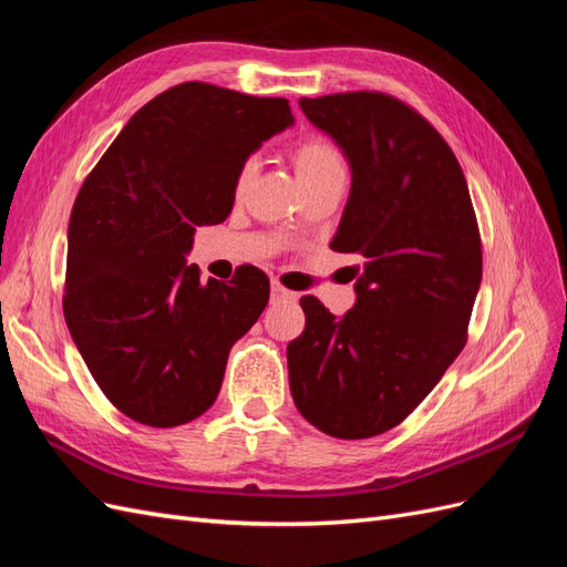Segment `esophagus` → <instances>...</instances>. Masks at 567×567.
<instances>
[{
  "instance_id": "esophagus-1",
  "label": "esophagus",
  "mask_w": 567,
  "mask_h": 567,
  "mask_svg": "<svg viewBox=\"0 0 567 567\" xmlns=\"http://www.w3.org/2000/svg\"><path fill=\"white\" fill-rule=\"evenodd\" d=\"M286 300H296V293H290L279 281H271V302H286Z\"/></svg>"
}]
</instances>
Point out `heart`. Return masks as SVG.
Listing matches in <instances>:
<instances>
[{
	"label": "heart",
	"instance_id": "heart-1",
	"mask_svg": "<svg viewBox=\"0 0 567 567\" xmlns=\"http://www.w3.org/2000/svg\"><path fill=\"white\" fill-rule=\"evenodd\" d=\"M293 165L300 179V186L312 184L326 175L333 173H346V161H342L340 151L329 144L326 140H305L293 148ZM250 177V165H244L241 173H238V188L246 184Z\"/></svg>",
	"mask_w": 567,
	"mask_h": 567
}]
</instances>
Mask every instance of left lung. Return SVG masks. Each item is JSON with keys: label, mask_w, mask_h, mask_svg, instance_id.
I'll list each match as a JSON object with an SVG mask.
<instances>
[{"label": "left lung", "mask_w": 567, "mask_h": 567, "mask_svg": "<svg viewBox=\"0 0 567 567\" xmlns=\"http://www.w3.org/2000/svg\"><path fill=\"white\" fill-rule=\"evenodd\" d=\"M300 109L350 163L331 248L364 265L340 319L300 298L288 383L321 433L364 440L402 423L466 346L483 248L463 169L414 109L381 92L302 96Z\"/></svg>", "instance_id": "left-lung-1"}]
</instances>
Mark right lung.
<instances>
[{
  "label": "right lung",
  "mask_w": 567,
  "mask_h": 567,
  "mask_svg": "<svg viewBox=\"0 0 567 567\" xmlns=\"http://www.w3.org/2000/svg\"><path fill=\"white\" fill-rule=\"evenodd\" d=\"M293 123L286 99L184 82L136 111L84 179L68 225L63 315L125 416L175 427L217 400L269 279L241 267L229 284H203L186 255L196 227L231 213L250 153Z\"/></svg>",
  "instance_id": "right-lung-1"
}]
</instances>
